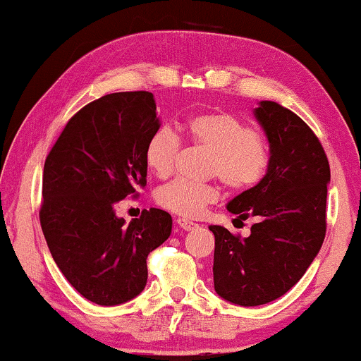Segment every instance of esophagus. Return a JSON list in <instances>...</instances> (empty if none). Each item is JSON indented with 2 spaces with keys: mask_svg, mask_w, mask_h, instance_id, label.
Listing matches in <instances>:
<instances>
[{
  "mask_svg": "<svg viewBox=\"0 0 361 361\" xmlns=\"http://www.w3.org/2000/svg\"><path fill=\"white\" fill-rule=\"evenodd\" d=\"M176 223H178V226L183 228L185 231H193V230H196V228H198V225H196V223L190 221V220H185V218H178Z\"/></svg>",
  "mask_w": 361,
  "mask_h": 361,
  "instance_id": "34e87169",
  "label": "esophagus"
}]
</instances>
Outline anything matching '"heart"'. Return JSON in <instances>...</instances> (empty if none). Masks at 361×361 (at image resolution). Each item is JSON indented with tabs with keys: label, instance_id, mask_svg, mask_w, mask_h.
Wrapping results in <instances>:
<instances>
[{
	"label": "heart",
	"instance_id": "1",
	"mask_svg": "<svg viewBox=\"0 0 361 361\" xmlns=\"http://www.w3.org/2000/svg\"><path fill=\"white\" fill-rule=\"evenodd\" d=\"M185 135L196 147L209 152L207 173L218 176L226 188L243 191L253 188L270 168V147L262 135L238 116L228 111H207L185 121ZM180 153V140L173 131L161 128L147 143L145 159L149 171L166 178L173 171ZM157 203L180 216H198L218 200L212 183L173 180L157 190Z\"/></svg>",
	"mask_w": 361,
	"mask_h": 361
}]
</instances>
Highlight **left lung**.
Listing matches in <instances>:
<instances>
[{
    "instance_id": "1",
    "label": "left lung",
    "mask_w": 361,
    "mask_h": 361,
    "mask_svg": "<svg viewBox=\"0 0 361 361\" xmlns=\"http://www.w3.org/2000/svg\"><path fill=\"white\" fill-rule=\"evenodd\" d=\"M255 118L270 143V168L253 188L226 204L236 220L257 223L246 238L212 225L214 291L241 307L280 298L298 283L326 233L330 165L320 140L298 115L259 102Z\"/></svg>"
}]
</instances>
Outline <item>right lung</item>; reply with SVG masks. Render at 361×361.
<instances>
[{
  "instance_id": "obj_1",
  "label": "right lung",
  "mask_w": 361,
  "mask_h": 361,
  "mask_svg": "<svg viewBox=\"0 0 361 361\" xmlns=\"http://www.w3.org/2000/svg\"><path fill=\"white\" fill-rule=\"evenodd\" d=\"M159 130L149 91H123L81 108L47 157L39 221L71 286L115 307L143 291L149 252L171 235V214L143 209L126 225L116 204L147 186L145 149Z\"/></svg>"
}]
</instances>
